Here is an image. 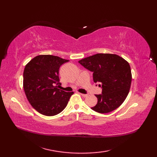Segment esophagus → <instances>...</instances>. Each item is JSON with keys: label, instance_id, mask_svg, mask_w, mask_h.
Masks as SVG:
<instances>
[{"label": "esophagus", "instance_id": "1", "mask_svg": "<svg viewBox=\"0 0 157 157\" xmlns=\"http://www.w3.org/2000/svg\"><path fill=\"white\" fill-rule=\"evenodd\" d=\"M78 94H80V95H81L82 96H83V97H86L88 95L87 94H81V93H78Z\"/></svg>", "mask_w": 157, "mask_h": 157}]
</instances>
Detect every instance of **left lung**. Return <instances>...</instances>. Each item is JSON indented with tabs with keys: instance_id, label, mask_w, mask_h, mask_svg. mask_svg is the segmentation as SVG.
<instances>
[{
	"instance_id": "obj_1",
	"label": "left lung",
	"mask_w": 157,
	"mask_h": 157,
	"mask_svg": "<svg viewBox=\"0 0 157 157\" xmlns=\"http://www.w3.org/2000/svg\"><path fill=\"white\" fill-rule=\"evenodd\" d=\"M78 63L93 72L94 82L102 88V94L96 95L98 103L92 109L108 113L120 107L131 86L132 73L128 61L116 54H96Z\"/></svg>"
}]
</instances>
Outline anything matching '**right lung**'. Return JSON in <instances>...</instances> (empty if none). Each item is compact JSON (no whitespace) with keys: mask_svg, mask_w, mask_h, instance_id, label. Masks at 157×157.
Instances as JSON below:
<instances>
[{"mask_svg":"<svg viewBox=\"0 0 157 157\" xmlns=\"http://www.w3.org/2000/svg\"><path fill=\"white\" fill-rule=\"evenodd\" d=\"M69 60L52 55H39L28 63L23 71V89L28 101L36 111L54 116L67 106L73 92L58 89L60 66Z\"/></svg>","mask_w":157,"mask_h":157,"instance_id":"right-lung-1","label":"right lung"}]
</instances>
